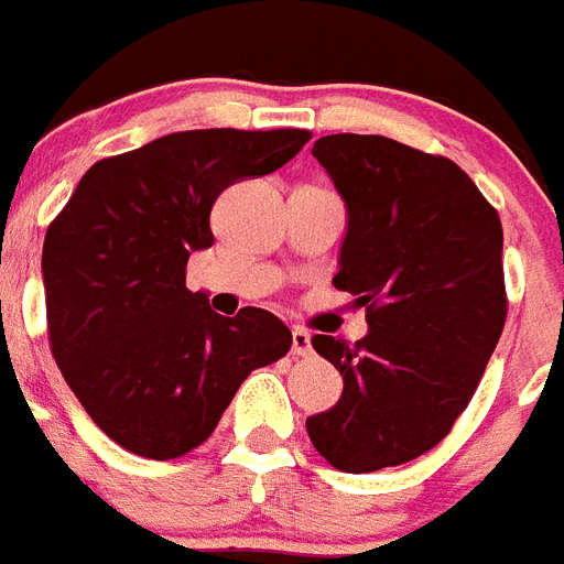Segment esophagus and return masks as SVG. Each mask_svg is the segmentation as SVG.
Returning <instances> with one entry per match:
<instances>
[{
  "mask_svg": "<svg viewBox=\"0 0 564 564\" xmlns=\"http://www.w3.org/2000/svg\"><path fill=\"white\" fill-rule=\"evenodd\" d=\"M291 355L293 357H308L311 355V334L305 332V328H293Z\"/></svg>",
  "mask_w": 564,
  "mask_h": 564,
  "instance_id": "esophagus-1",
  "label": "esophagus"
}]
</instances>
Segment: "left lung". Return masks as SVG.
<instances>
[{
  "mask_svg": "<svg viewBox=\"0 0 564 564\" xmlns=\"http://www.w3.org/2000/svg\"><path fill=\"white\" fill-rule=\"evenodd\" d=\"M314 158L348 209L334 288L357 296L369 334H316L343 394L305 421L343 473L398 467L449 435L507 319L501 221L467 172L380 134H325Z\"/></svg>",
  "mask_w": 564,
  "mask_h": 564,
  "instance_id": "8db88e82",
  "label": "left lung"
}]
</instances>
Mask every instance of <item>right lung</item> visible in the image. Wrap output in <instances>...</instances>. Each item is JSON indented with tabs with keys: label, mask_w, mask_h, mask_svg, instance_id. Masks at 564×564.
<instances>
[{
	"label": "right lung",
	"mask_w": 564,
	"mask_h": 564,
	"mask_svg": "<svg viewBox=\"0 0 564 564\" xmlns=\"http://www.w3.org/2000/svg\"><path fill=\"white\" fill-rule=\"evenodd\" d=\"M308 129L172 132L86 172L45 232L51 355L88 417L129 453L170 460L213 435L232 394L291 348L264 308L218 316L187 288L221 189L271 175Z\"/></svg>",
	"instance_id": "right-lung-1"
}]
</instances>
